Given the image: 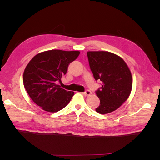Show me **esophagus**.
Returning <instances> with one entry per match:
<instances>
[{
	"label": "esophagus",
	"instance_id": "obj_1",
	"mask_svg": "<svg viewBox=\"0 0 160 160\" xmlns=\"http://www.w3.org/2000/svg\"><path fill=\"white\" fill-rule=\"evenodd\" d=\"M83 94L84 95V96H90V95L91 94V91L90 90H87L84 91Z\"/></svg>",
	"mask_w": 160,
	"mask_h": 160
}]
</instances>
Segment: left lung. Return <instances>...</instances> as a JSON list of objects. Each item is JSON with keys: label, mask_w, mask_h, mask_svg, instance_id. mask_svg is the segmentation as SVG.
Here are the masks:
<instances>
[{"label": "left lung", "mask_w": 160, "mask_h": 160, "mask_svg": "<svg viewBox=\"0 0 160 160\" xmlns=\"http://www.w3.org/2000/svg\"><path fill=\"white\" fill-rule=\"evenodd\" d=\"M90 69L102 87L96 93L100 100L96 111L100 114L113 112L128 99L131 92L132 80L131 71L124 60L108 52H88Z\"/></svg>", "instance_id": "1"}]
</instances>
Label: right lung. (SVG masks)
I'll list each match as a JSON object with an SVG mask.
<instances>
[{"label": "right lung", "instance_id": "add662e5", "mask_svg": "<svg viewBox=\"0 0 160 160\" xmlns=\"http://www.w3.org/2000/svg\"><path fill=\"white\" fill-rule=\"evenodd\" d=\"M79 51L53 49L39 53L29 61L23 73V84L31 99L48 112H57L69 104L74 95L58 85Z\"/></svg>", "mask_w": 160, "mask_h": 160}]
</instances>
